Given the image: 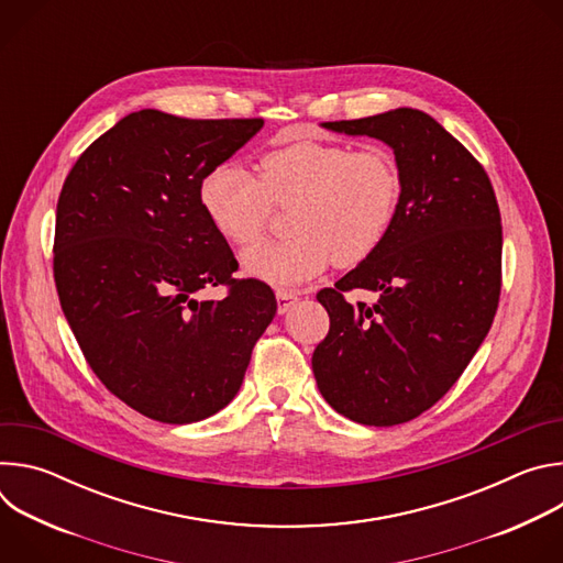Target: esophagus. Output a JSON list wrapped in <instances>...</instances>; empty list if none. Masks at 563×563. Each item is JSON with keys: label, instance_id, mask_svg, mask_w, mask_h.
<instances>
[{"label": "esophagus", "instance_id": "esophagus-1", "mask_svg": "<svg viewBox=\"0 0 563 563\" xmlns=\"http://www.w3.org/2000/svg\"><path fill=\"white\" fill-rule=\"evenodd\" d=\"M276 300H278V313H285L298 300V291L276 289Z\"/></svg>", "mask_w": 563, "mask_h": 563}]
</instances>
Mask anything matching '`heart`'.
<instances>
[{
	"mask_svg": "<svg viewBox=\"0 0 563 563\" xmlns=\"http://www.w3.org/2000/svg\"><path fill=\"white\" fill-rule=\"evenodd\" d=\"M400 172L380 146L352 148L300 140L261 157V178L238 163H220L200 180V205L213 229L235 247L265 235L272 202L291 205V238L245 254V272L272 285H296L332 263H365L387 238L398 202Z\"/></svg>",
	"mask_w": 563,
	"mask_h": 563,
	"instance_id": "obj_1",
	"label": "heart"
}]
</instances>
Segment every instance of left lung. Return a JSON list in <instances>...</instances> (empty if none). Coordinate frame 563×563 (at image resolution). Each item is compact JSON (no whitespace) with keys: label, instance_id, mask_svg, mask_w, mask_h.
Here are the masks:
<instances>
[{"label":"left lung","instance_id":"1","mask_svg":"<svg viewBox=\"0 0 563 563\" xmlns=\"http://www.w3.org/2000/svg\"><path fill=\"white\" fill-rule=\"evenodd\" d=\"M323 126L385 142L404 189L383 245L316 294L330 332L311 369L339 415L398 426L437 404L490 332L501 294V213L484 167L423 111L404 107ZM352 288L376 290L379 300L352 306L344 300Z\"/></svg>","mask_w":563,"mask_h":563}]
</instances>
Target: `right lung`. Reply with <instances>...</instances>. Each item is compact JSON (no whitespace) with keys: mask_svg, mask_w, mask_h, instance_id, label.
I'll return each mask as SVG.
<instances>
[{"mask_svg":"<svg viewBox=\"0 0 563 563\" xmlns=\"http://www.w3.org/2000/svg\"><path fill=\"white\" fill-rule=\"evenodd\" d=\"M263 124L142 109L64 180L53 245L62 311L96 376L153 421L196 423L229 406L276 313L269 285L233 278L238 261L198 196ZM218 284L224 299L195 298Z\"/></svg>","mask_w":563,"mask_h":563,"instance_id":"add662e5","label":"right lung"}]
</instances>
